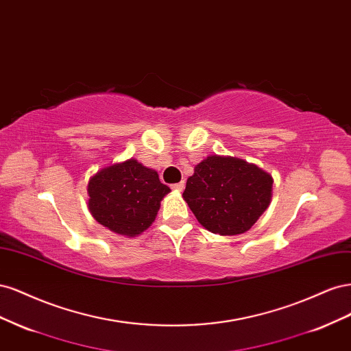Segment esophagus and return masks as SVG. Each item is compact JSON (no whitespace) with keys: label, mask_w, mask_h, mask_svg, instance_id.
I'll list each match as a JSON object with an SVG mask.
<instances>
[{"label":"esophagus","mask_w":351,"mask_h":351,"mask_svg":"<svg viewBox=\"0 0 351 351\" xmlns=\"http://www.w3.org/2000/svg\"><path fill=\"white\" fill-rule=\"evenodd\" d=\"M171 189H173V190H176V192H183V189H184V183H183V182L176 183V184H173V186H171Z\"/></svg>","instance_id":"1"}]
</instances>
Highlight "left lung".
<instances>
[{
    "instance_id": "1",
    "label": "left lung",
    "mask_w": 351,
    "mask_h": 351,
    "mask_svg": "<svg viewBox=\"0 0 351 351\" xmlns=\"http://www.w3.org/2000/svg\"><path fill=\"white\" fill-rule=\"evenodd\" d=\"M271 174L240 158L212 155L195 167L183 197L197 221L219 236L249 231L271 204Z\"/></svg>"
}]
</instances>
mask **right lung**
I'll return each mask as SVG.
<instances>
[{"label":"right lung","mask_w":351,"mask_h":351,"mask_svg":"<svg viewBox=\"0 0 351 351\" xmlns=\"http://www.w3.org/2000/svg\"><path fill=\"white\" fill-rule=\"evenodd\" d=\"M171 192L155 169L136 159L102 168L88 183V206L101 226L134 237L151 227L162 197Z\"/></svg>","instance_id":"obj_1"}]
</instances>
